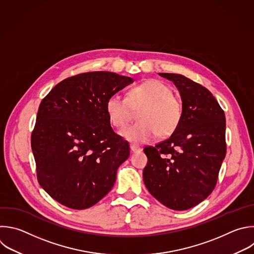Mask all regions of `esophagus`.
<instances>
[{
    "mask_svg": "<svg viewBox=\"0 0 254 254\" xmlns=\"http://www.w3.org/2000/svg\"><path fill=\"white\" fill-rule=\"evenodd\" d=\"M129 147H130V150H131L132 152H137V151H139V150H140V148H139L138 146L134 145V144H130V145H129Z\"/></svg>",
    "mask_w": 254,
    "mask_h": 254,
    "instance_id": "esophagus-1",
    "label": "esophagus"
}]
</instances>
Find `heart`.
Instances as JSON below:
<instances>
[{
  "instance_id": "obj_1",
  "label": "heart",
  "mask_w": 254,
  "mask_h": 254,
  "mask_svg": "<svg viewBox=\"0 0 254 254\" xmlns=\"http://www.w3.org/2000/svg\"><path fill=\"white\" fill-rule=\"evenodd\" d=\"M136 124L121 131V135L133 143H146L158 133L166 136L179 127L183 116L182 100L173 94L170 84L160 79H147L129 89L127 98L113 95L107 101V114L117 128L125 127L138 111Z\"/></svg>"
}]
</instances>
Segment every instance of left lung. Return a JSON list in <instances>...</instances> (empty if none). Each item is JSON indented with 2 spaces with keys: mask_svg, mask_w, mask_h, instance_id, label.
<instances>
[{
  "mask_svg": "<svg viewBox=\"0 0 254 254\" xmlns=\"http://www.w3.org/2000/svg\"><path fill=\"white\" fill-rule=\"evenodd\" d=\"M180 91L184 116L167 139L143 151V182L149 193L174 210L190 209L214 190L226 153L225 116L212 94L179 73L160 72Z\"/></svg>",
  "mask_w": 254,
  "mask_h": 254,
  "instance_id": "8db88e82",
  "label": "left lung"
}]
</instances>
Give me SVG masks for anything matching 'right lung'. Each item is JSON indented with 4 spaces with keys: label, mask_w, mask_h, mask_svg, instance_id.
I'll return each mask as SVG.
<instances>
[{
    "label": "right lung",
    "mask_w": 254,
    "mask_h": 254,
    "mask_svg": "<svg viewBox=\"0 0 254 254\" xmlns=\"http://www.w3.org/2000/svg\"><path fill=\"white\" fill-rule=\"evenodd\" d=\"M132 81L111 71L83 72L43 99L31 145L40 186L61 204L86 209L113 189L129 145L112 128L106 106Z\"/></svg>",
    "instance_id": "1"
}]
</instances>
